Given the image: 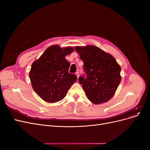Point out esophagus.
<instances>
[{
    "instance_id": "34e87169",
    "label": "esophagus",
    "mask_w": 150,
    "mask_h": 150,
    "mask_svg": "<svg viewBox=\"0 0 150 150\" xmlns=\"http://www.w3.org/2000/svg\"><path fill=\"white\" fill-rule=\"evenodd\" d=\"M76 75L77 76V78H78V79L79 77V72H76Z\"/></svg>"
}]
</instances>
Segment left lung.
<instances>
[{
	"instance_id": "left-lung-1",
	"label": "left lung",
	"mask_w": 150,
	"mask_h": 150,
	"mask_svg": "<svg viewBox=\"0 0 150 150\" xmlns=\"http://www.w3.org/2000/svg\"><path fill=\"white\" fill-rule=\"evenodd\" d=\"M84 62L86 76H80L86 96L94 104L106 103L114 96L121 82V67L115 57L94 46H76Z\"/></svg>"
}]
</instances>
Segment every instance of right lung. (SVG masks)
<instances>
[{"label":"right lung","instance_id":"add662e5","mask_svg":"<svg viewBox=\"0 0 150 150\" xmlns=\"http://www.w3.org/2000/svg\"><path fill=\"white\" fill-rule=\"evenodd\" d=\"M74 50L71 47L61 48L52 45L32 64L29 72L32 86L44 101L56 103L62 100L77 81L75 74L69 73L70 63L65 58Z\"/></svg>","mask_w":150,"mask_h":150}]
</instances>
